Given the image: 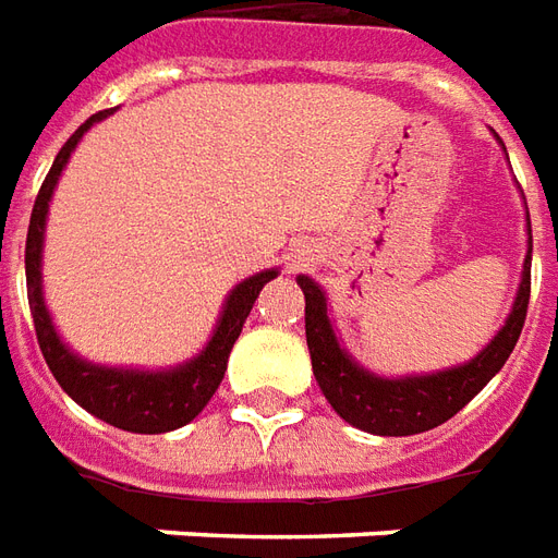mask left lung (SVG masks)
Segmentation results:
<instances>
[{
	"mask_svg": "<svg viewBox=\"0 0 558 558\" xmlns=\"http://www.w3.org/2000/svg\"><path fill=\"white\" fill-rule=\"evenodd\" d=\"M530 276L532 229L514 306L490 344L482 353H475L470 363L454 365L446 372L410 374V377H377L360 363H353L332 329L324 288L312 282L308 276H296V284L306 294V341L320 392L353 428L380 434V437H410V434H422L449 422L490 384V377L506 365L514 351L523 320H526V306H530Z\"/></svg>",
	"mask_w": 558,
	"mask_h": 558,
	"instance_id": "1",
	"label": "left lung"
}]
</instances>
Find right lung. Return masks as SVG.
<instances>
[{"label": "right lung", "instance_id": "add662e5", "mask_svg": "<svg viewBox=\"0 0 558 558\" xmlns=\"http://www.w3.org/2000/svg\"><path fill=\"white\" fill-rule=\"evenodd\" d=\"M109 109L97 112L85 121L83 128L64 142L62 150L56 154L52 169L40 184V193L32 207L26 234V291L35 332L44 360L50 365L52 377L59 380L64 392L88 410L92 416L104 418L109 425L133 434H166L193 422L205 404L214 398V392L222 384V374L229 365V353L238 341L243 320L250 318L255 300L262 288L270 279L279 276V270H262L250 276L234 288L222 306V315L217 320V329L207 341V348L190 363L174 365L166 372H142V368H109V365H95L88 360H80L76 353L59 339L52 327V318L44 306V291H40V250H44V226H47V210H50L52 190L59 184V174L71 160V150L83 133L97 121H104Z\"/></svg>", "mask_w": 558, "mask_h": 558}]
</instances>
